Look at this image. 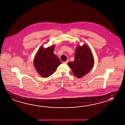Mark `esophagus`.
<instances>
[{
	"mask_svg": "<svg viewBox=\"0 0 125 125\" xmlns=\"http://www.w3.org/2000/svg\"><path fill=\"white\" fill-rule=\"evenodd\" d=\"M68 60H67V61L64 62H64V63H65V64H67V63H68Z\"/></svg>",
	"mask_w": 125,
	"mask_h": 125,
	"instance_id": "34e87169",
	"label": "esophagus"
}]
</instances>
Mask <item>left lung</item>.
<instances>
[{"label":"left lung","instance_id":"obj_1","mask_svg":"<svg viewBox=\"0 0 125 125\" xmlns=\"http://www.w3.org/2000/svg\"><path fill=\"white\" fill-rule=\"evenodd\" d=\"M73 62L67 64L70 67L74 75L80 78L85 76L92 69L94 64L93 53L88 45L77 46Z\"/></svg>","mask_w":125,"mask_h":125}]
</instances>
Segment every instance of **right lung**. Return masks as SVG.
Returning a JSON list of instances; mask_svg holds the SVG:
<instances>
[{
  "mask_svg": "<svg viewBox=\"0 0 125 125\" xmlns=\"http://www.w3.org/2000/svg\"><path fill=\"white\" fill-rule=\"evenodd\" d=\"M55 45L47 48L40 47L33 60L34 67L38 73L46 78L54 73L61 62L53 53Z\"/></svg>",
  "mask_w": 125,
  "mask_h": 125,
  "instance_id": "right-lung-1",
  "label": "right lung"
}]
</instances>
